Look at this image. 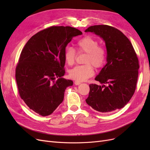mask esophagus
<instances>
[{
  "instance_id": "esophagus-1",
  "label": "esophagus",
  "mask_w": 150,
  "mask_h": 150,
  "mask_svg": "<svg viewBox=\"0 0 150 150\" xmlns=\"http://www.w3.org/2000/svg\"><path fill=\"white\" fill-rule=\"evenodd\" d=\"M74 84H75L76 85H79V84H81V82H79V81H76L75 82H74Z\"/></svg>"
}]
</instances>
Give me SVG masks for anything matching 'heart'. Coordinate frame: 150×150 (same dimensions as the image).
Here are the masks:
<instances>
[{
  "instance_id": "obj_1",
  "label": "heart",
  "mask_w": 150,
  "mask_h": 150,
  "mask_svg": "<svg viewBox=\"0 0 150 150\" xmlns=\"http://www.w3.org/2000/svg\"><path fill=\"white\" fill-rule=\"evenodd\" d=\"M78 52H84L83 63L84 65L77 66L69 72V76L77 81H84L93 76L95 68L103 66L106 61V52L102 47L99 46L98 40L91 36L81 39L76 43ZM64 59L67 64H73L76 59V52L73 49L68 48L64 52Z\"/></svg>"
}]
</instances>
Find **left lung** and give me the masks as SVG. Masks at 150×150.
Masks as SVG:
<instances>
[{
  "label": "left lung",
  "instance_id": "left-lung-1",
  "mask_svg": "<svg viewBox=\"0 0 150 150\" xmlns=\"http://www.w3.org/2000/svg\"><path fill=\"white\" fill-rule=\"evenodd\" d=\"M85 32L101 38L107 51L106 64L95 78L102 85L89 84L86 103L100 112L123 108L134 94L138 77L139 61L132 44L122 32L112 26H90Z\"/></svg>",
  "mask_w": 150,
  "mask_h": 150
}]
</instances>
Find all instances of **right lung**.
Listing matches in <instances>:
<instances>
[{
    "label": "right lung",
    "instance_id": "add662e5",
    "mask_svg": "<svg viewBox=\"0 0 150 150\" xmlns=\"http://www.w3.org/2000/svg\"><path fill=\"white\" fill-rule=\"evenodd\" d=\"M82 32L69 26H52L39 31L26 43L16 69L21 99L39 115H50L64 99L71 80L65 74L66 47Z\"/></svg>",
    "mask_w": 150,
    "mask_h": 150
}]
</instances>
